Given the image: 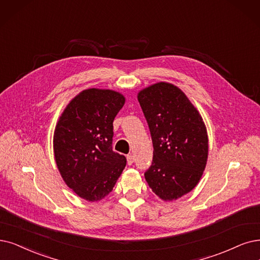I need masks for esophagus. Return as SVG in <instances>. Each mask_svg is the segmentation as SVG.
<instances>
[{
  "instance_id": "1",
  "label": "esophagus",
  "mask_w": 260,
  "mask_h": 260,
  "mask_svg": "<svg viewBox=\"0 0 260 260\" xmlns=\"http://www.w3.org/2000/svg\"><path fill=\"white\" fill-rule=\"evenodd\" d=\"M133 162H134V157H133L132 154H128L127 155V163H128V165H132Z\"/></svg>"
}]
</instances>
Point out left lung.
I'll list each match as a JSON object with an SVG mask.
<instances>
[{
	"label": "left lung",
	"instance_id": "1",
	"mask_svg": "<svg viewBox=\"0 0 260 260\" xmlns=\"http://www.w3.org/2000/svg\"><path fill=\"white\" fill-rule=\"evenodd\" d=\"M148 123L153 157L145 179L163 201L177 200L199 183L208 158L202 116L183 91L160 82L139 92Z\"/></svg>",
	"mask_w": 260,
	"mask_h": 260
}]
</instances>
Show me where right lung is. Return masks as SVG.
I'll return each mask as SVG.
<instances>
[{"label":"right lung","instance_id":"1","mask_svg":"<svg viewBox=\"0 0 260 260\" xmlns=\"http://www.w3.org/2000/svg\"><path fill=\"white\" fill-rule=\"evenodd\" d=\"M124 97L89 88L70 101L55 127L53 147L58 171L80 197L97 202L112 192L126 157L112 149L113 121Z\"/></svg>","mask_w":260,"mask_h":260}]
</instances>
